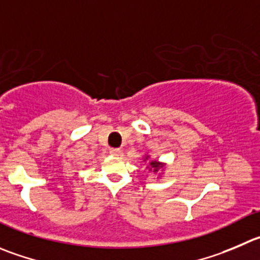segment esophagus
Wrapping results in <instances>:
<instances>
[{
	"instance_id": "1",
	"label": "esophagus",
	"mask_w": 260,
	"mask_h": 260,
	"mask_svg": "<svg viewBox=\"0 0 260 260\" xmlns=\"http://www.w3.org/2000/svg\"><path fill=\"white\" fill-rule=\"evenodd\" d=\"M110 153L112 155H121V149H117V148H112V149H110Z\"/></svg>"
}]
</instances>
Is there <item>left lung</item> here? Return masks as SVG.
Wrapping results in <instances>:
<instances>
[{"label": "left lung", "mask_w": 260, "mask_h": 260, "mask_svg": "<svg viewBox=\"0 0 260 260\" xmlns=\"http://www.w3.org/2000/svg\"><path fill=\"white\" fill-rule=\"evenodd\" d=\"M145 159H148V155H147V157H145ZM145 159H144V160H145ZM149 166H150V169H153V172H157L158 170L162 169V167H163V163L158 162V160H150Z\"/></svg>", "instance_id": "obj_1"}]
</instances>
